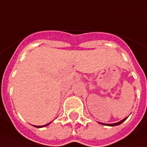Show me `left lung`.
Here are the masks:
<instances>
[{"label":"left lung","mask_w":147,"mask_h":147,"mask_svg":"<svg viewBox=\"0 0 147 147\" xmlns=\"http://www.w3.org/2000/svg\"><path fill=\"white\" fill-rule=\"evenodd\" d=\"M126 119H127V118H125V119H122V120H121V121H119V122H117V123H113V124H107V125H109V126H115V125H120V124H121V123H122V122H123V121H125V120H126ZM100 124H102V123H100Z\"/></svg>","instance_id":"1"}]
</instances>
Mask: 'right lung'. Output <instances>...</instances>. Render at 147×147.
I'll list each match as a JSON object with an SVG mask.
<instances>
[{
  "label": "right lung",
  "mask_w": 147,
  "mask_h": 147,
  "mask_svg": "<svg viewBox=\"0 0 147 147\" xmlns=\"http://www.w3.org/2000/svg\"><path fill=\"white\" fill-rule=\"evenodd\" d=\"M49 124H47V125H43V126H34V127H45V126H47V125H48Z\"/></svg>",
  "instance_id": "obj_1"
}]
</instances>
